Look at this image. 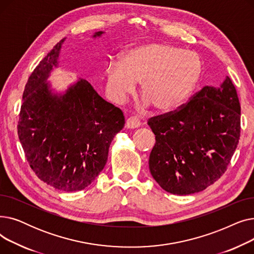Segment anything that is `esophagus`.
<instances>
[{"instance_id": "esophagus-1", "label": "esophagus", "mask_w": 254, "mask_h": 254, "mask_svg": "<svg viewBox=\"0 0 254 254\" xmlns=\"http://www.w3.org/2000/svg\"><path fill=\"white\" fill-rule=\"evenodd\" d=\"M141 126L140 122L135 117H129L126 122V128H137Z\"/></svg>"}]
</instances>
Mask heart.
<instances>
[{
	"label": "heart",
	"instance_id": "1",
	"mask_svg": "<svg viewBox=\"0 0 254 254\" xmlns=\"http://www.w3.org/2000/svg\"><path fill=\"white\" fill-rule=\"evenodd\" d=\"M106 85L115 101H123L141 82V96L157 113L179 110L193 95L204 74L202 58L168 43L129 48L118 64L106 69Z\"/></svg>",
	"mask_w": 254,
	"mask_h": 254
}]
</instances>
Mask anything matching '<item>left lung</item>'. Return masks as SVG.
<instances>
[{"label": "left lung", "instance_id": "left-lung-1", "mask_svg": "<svg viewBox=\"0 0 254 254\" xmlns=\"http://www.w3.org/2000/svg\"><path fill=\"white\" fill-rule=\"evenodd\" d=\"M237 90L226 76L205 86L175 112L149 119L155 135L149 170L166 191L186 195L206 190L226 171L241 129Z\"/></svg>", "mask_w": 254, "mask_h": 254}]
</instances>
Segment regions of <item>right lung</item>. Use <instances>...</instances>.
Segmentation results:
<instances>
[{
    "label": "right lung",
    "mask_w": 254,
    "mask_h": 254,
    "mask_svg": "<svg viewBox=\"0 0 254 254\" xmlns=\"http://www.w3.org/2000/svg\"><path fill=\"white\" fill-rule=\"evenodd\" d=\"M104 32H96L92 38ZM53 47L29 77L17 126L25 157L39 179L56 190H84L104 169L110 144L125 127L123 111L80 78L64 92L47 79L59 66L62 45Z\"/></svg>",
    "instance_id": "right-lung-1"
}]
</instances>
